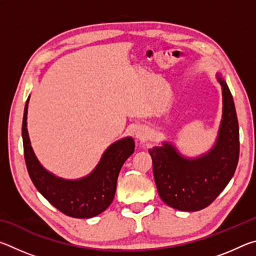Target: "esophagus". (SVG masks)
<instances>
[{
    "mask_svg": "<svg viewBox=\"0 0 256 256\" xmlns=\"http://www.w3.org/2000/svg\"><path fill=\"white\" fill-rule=\"evenodd\" d=\"M134 136H136L138 141H144L149 136V131L148 128H138L136 131H134Z\"/></svg>",
    "mask_w": 256,
    "mask_h": 256,
    "instance_id": "34e87169",
    "label": "esophagus"
}]
</instances>
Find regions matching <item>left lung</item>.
I'll return each mask as SVG.
<instances>
[{
    "instance_id": "left-lung-1",
    "label": "left lung",
    "mask_w": 256,
    "mask_h": 256,
    "mask_svg": "<svg viewBox=\"0 0 256 256\" xmlns=\"http://www.w3.org/2000/svg\"><path fill=\"white\" fill-rule=\"evenodd\" d=\"M222 118L212 148L198 157L182 154L172 142L162 141L149 150L159 196L174 209L198 211L216 200L236 170L240 157V128L235 104L222 74Z\"/></svg>"
}]
</instances>
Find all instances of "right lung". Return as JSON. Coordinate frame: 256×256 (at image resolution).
I'll return each mask as SVG.
<instances>
[{
	"instance_id": "obj_1",
	"label": "right lung",
	"mask_w": 256,
	"mask_h": 256,
	"mask_svg": "<svg viewBox=\"0 0 256 256\" xmlns=\"http://www.w3.org/2000/svg\"><path fill=\"white\" fill-rule=\"evenodd\" d=\"M27 99L22 120L24 160L34 185L52 206L72 218H92L105 211L114 200L120 168L134 152L131 136L120 138L104 151L94 170L78 180H66L47 170L34 152L27 128Z\"/></svg>"
}]
</instances>
